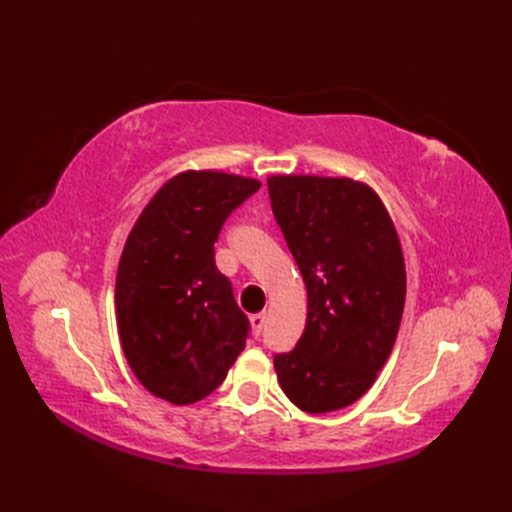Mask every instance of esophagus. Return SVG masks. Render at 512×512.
I'll return each mask as SVG.
<instances>
[{
  "instance_id": "esophagus-1",
  "label": "esophagus",
  "mask_w": 512,
  "mask_h": 512,
  "mask_svg": "<svg viewBox=\"0 0 512 512\" xmlns=\"http://www.w3.org/2000/svg\"><path fill=\"white\" fill-rule=\"evenodd\" d=\"M250 322H252V329H254V335L258 337V335L262 333V329H265V324H267V314H265V312H260V314H254V316L250 318Z\"/></svg>"
}]
</instances>
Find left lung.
<instances>
[{
    "instance_id": "8db88e82",
    "label": "left lung",
    "mask_w": 512,
    "mask_h": 512,
    "mask_svg": "<svg viewBox=\"0 0 512 512\" xmlns=\"http://www.w3.org/2000/svg\"><path fill=\"white\" fill-rule=\"evenodd\" d=\"M271 209L307 288V324L273 356L284 393L305 412L350 406L389 359L406 301L393 222L367 185L271 177Z\"/></svg>"
}]
</instances>
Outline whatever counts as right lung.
<instances>
[{
  "label": "right lung",
  "mask_w": 512,
  "mask_h": 512,
  "mask_svg": "<svg viewBox=\"0 0 512 512\" xmlns=\"http://www.w3.org/2000/svg\"><path fill=\"white\" fill-rule=\"evenodd\" d=\"M258 188L213 170L181 173L151 198L123 247L115 284L121 348L145 389L170 404L218 389L250 337V320L215 267V241Z\"/></svg>",
  "instance_id": "1"
}]
</instances>
